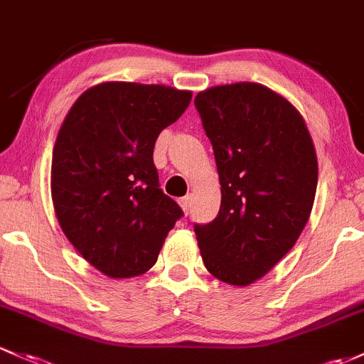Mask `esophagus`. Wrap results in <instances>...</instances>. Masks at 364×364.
Returning a JSON list of instances; mask_svg holds the SVG:
<instances>
[{
  "label": "esophagus",
  "mask_w": 364,
  "mask_h": 364,
  "mask_svg": "<svg viewBox=\"0 0 364 364\" xmlns=\"http://www.w3.org/2000/svg\"><path fill=\"white\" fill-rule=\"evenodd\" d=\"M178 205L182 206L183 212L189 213V208H191V198H189V196H183V198H181V199H178Z\"/></svg>",
  "instance_id": "1"
}]
</instances>
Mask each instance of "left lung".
Instances as JSON below:
<instances>
[{
    "instance_id": "8db88e82",
    "label": "left lung",
    "mask_w": 364,
    "mask_h": 364,
    "mask_svg": "<svg viewBox=\"0 0 364 364\" xmlns=\"http://www.w3.org/2000/svg\"><path fill=\"white\" fill-rule=\"evenodd\" d=\"M213 147L222 201L194 224L203 262L217 279L246 287L267 274L306 228L318 159L293 105L259 83L213 87L194 99Z\"/></svg>"
}]
</instances>
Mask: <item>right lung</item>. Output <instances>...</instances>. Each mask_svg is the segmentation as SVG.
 Listing matches in <instances>:
<instances>
[{
  "label": "right lung",
  "instance_id": "obj_1",
  "mask_svg": "<svg viewBox=\"0 0 364 364\" xmlns=\"http://www.w3.org/2000/svg\"><path fill=\"white\" fill-rule=\"evenodd\" d=\"M191 97L163 85L102 83L65 116L53 147V206L68 240L105 276L144 274L183 217L159 187L152 152Z\"/></svg>",
  "mask_w": 364,
  "mask_h": 364
}]
</instances>
